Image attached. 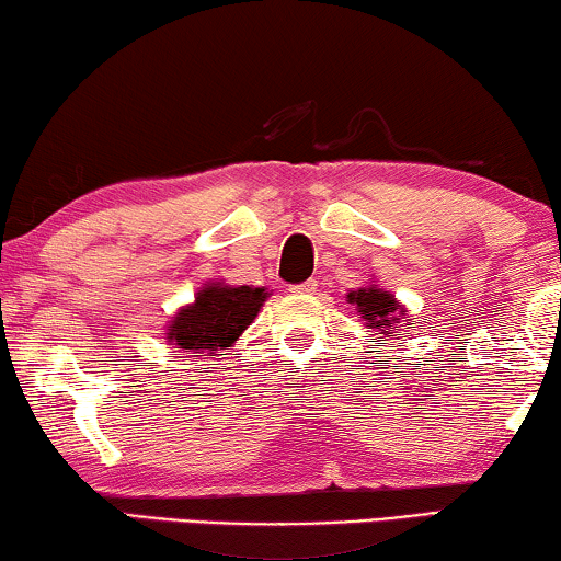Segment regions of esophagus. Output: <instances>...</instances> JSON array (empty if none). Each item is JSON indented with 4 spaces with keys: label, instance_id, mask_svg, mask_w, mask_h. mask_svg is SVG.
Segmentation results:
<instances>
[{
    "label": "esophagus",
    "instance_id": "34e87169",
    "mask_svg": "<svg viewBox=\"0 0 561 561\" xmlns=\"http://www.w3.org/2000/svg\"><path fill=\"white\" fill-rule=\"evenodd\" d=\"M313 290H317V280H306V283H298V286H294V288H290V294H306V296H309V294H313Z\"/></svg>",
    "mask_w": 561,
    "mask_h": 561
}]
</instances>
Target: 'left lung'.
Instances as JSON below:
<instances>
[{
    "label": "left lung",
    "mask_w": 561,
    "mask_h": 561,
    "mask_svg": "<svg viewBox=\"0 0 561 561\" xmlns=\"http://www.w3.org/2000/svg\"><path fill=\"white\" fill-rule=\"evenodd\" d=\"M347 304L355 306V311L365 321L367 329H375L382 336H396V329L403 327V321L405 329L411 324L403 304H398V298L390 290L375 286V283L350 290ZM382 336H378V342H386Z\"/></svg>",
    "instance_id": "obj_1"
}]
</instances>
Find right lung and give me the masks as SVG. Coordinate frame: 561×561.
<instances>
[{
	"instance_id": "obj_1",
	"label": "right lung",
	"mask_w": 561,
	"mask_h": 561,
	"mask_svg": "<svg viewBox=\"0 0 561 561\" xmlns=\"http://www.w3.org/2000/svg\"><path fill=\"white\" fill-rule=\"evenodd\" d=\"M267 288L227 286L225 280H206L194 301L181 306L165 327V342L191 357H214L234 347L263 309Z\"/></svg>"
}]
</instances>
